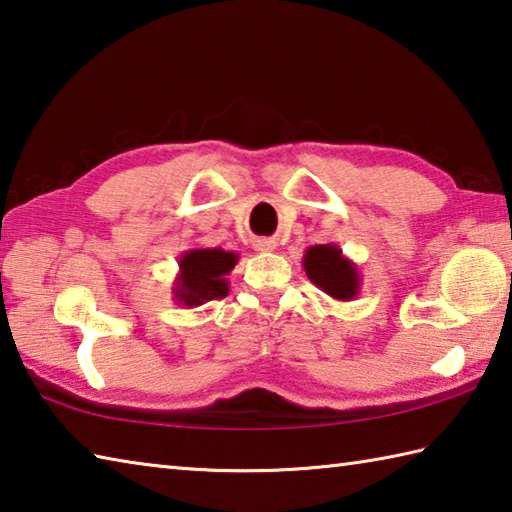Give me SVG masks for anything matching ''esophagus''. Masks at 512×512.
Segmentation results:
<instances>
[{
    "label": "esophagus",
    "instance_id": "34e87169",
    "mask_svg": "<svg viewBox=\"0 0 512 512\" xmlns=\"http://www.w3.org/2000/svg\"><path fill=\"white\" fill-rule=\"evenodd\" d=\"M255 250H262V253H270V250H275V239H266V237H259L255 239Z\"/></svg>",
    "mask_w": 512,
    "mask_h": 512
}]
</instances>
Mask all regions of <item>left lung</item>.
I'll return each instance as SVG.
<instances>
[{"label":"left lung","mask_w":512,"mask_h":512,"mask_svg":"<svg viewBox=\"0 0 512 512\" xmlns=\"http://www.w3.org/2000/svg\"><path fill=\"white\" fill-rule=\"evenodd\" d=\"M302 266L310 282H313L328 297L339 302H350L359 295L362 288V275L357 264L342 253L335 244H317L306 248Z\"/></svg>","instance_id":"left-lung-1"}]
</instances>
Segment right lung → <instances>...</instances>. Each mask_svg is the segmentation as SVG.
<instances>
[{
	"instance_id": "add662e5",
	"label": "right lung",
	"mask_w": 512,
	"mask_h": 512,
	"mask_svg": "<svg viewBox=\"0 0 512 512\" xmlns=\"http://www.w3.org/2000/svg\"><path fill=\"white\" fill-rule=\"evenodd\" d=\"M239 262V255L224 248H190L179 257V273L173 295L179 306L197 308L228 295L226 275Z\"/></svg>"
}]
</instances>
